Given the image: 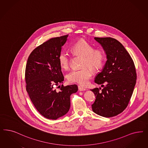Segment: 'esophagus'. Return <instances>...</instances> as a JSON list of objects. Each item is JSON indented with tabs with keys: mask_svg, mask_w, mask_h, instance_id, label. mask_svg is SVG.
I'll return each mask as SVG.
<instances>
[{
	"mask_svg": "<svg viewBox=\"0 0 148 148\" xmlns=\"http://www.w3.org/2000/svg\"><path fill=\"white\" fill-rule=\"evenodd\" d=\"M78 90L80 91L86 90V89L84 88H83V87H82L81 86H78Z\"/></svg>",
	"mask_w": 148,
	"mask_h": 148,
	"instance_id": "1",
	"label": "esophagus"
}]
</instances>
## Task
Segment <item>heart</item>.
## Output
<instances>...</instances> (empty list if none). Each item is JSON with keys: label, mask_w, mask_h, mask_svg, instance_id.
<instances>
[{"label": "heart", "mask_w": 148, "mask_h": 148, "mask_svg": "<svg viewBox=\"0 0 148 148\" xmlns=\"http://www.w3.org/2000/svg\"><path fill=\"white\" fill-rule=\"evenodd\" d=\"M71 50L73 54L83 56L82 66L85 67L70 72L67 76V79L71 83L86 86L92 75V71L88 67L94 70L100 68L105 61V52L100 49H95L92 44L84 39L73 43ZM58 61L62 68L67 69L70 64V54L65 51H62L58 56Z\"/></svg>", "instance_id": "heart-1"}]
</instances>
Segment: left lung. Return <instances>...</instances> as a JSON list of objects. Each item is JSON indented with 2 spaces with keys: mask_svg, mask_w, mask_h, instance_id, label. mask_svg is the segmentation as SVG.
<instances>
[{
  "mask_svg": "<svg viewBox=\"0 0 148 148\" xmlns=\"http://www.w3.org/2000/svg\"><path fill=\"white\" fill-rule=\"evenodd\" d=\"M94 38L103 47L107 59L95 82L106 85L101 86V88L91 90L96 96L91 107L96 114L110 118L123 112L129 104L136 83V68L129 53L117 40Z\"/></svg>",
  "mask_w": 148,
  "mask_h": 148,
  "instance_id": "obj_1",
  "label": "left lung"
}]
</instances>
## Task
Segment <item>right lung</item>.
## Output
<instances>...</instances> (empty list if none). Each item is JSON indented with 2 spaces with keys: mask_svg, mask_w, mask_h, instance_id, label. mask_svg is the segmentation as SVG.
<instances>
[{
  "mask_svg": "<svg viewBox=\"0 0 148 148\" xmlns=\"http://www.w3.org/2000/svg\"><path fill=\"white\" fill-rule=\"evenodd\" d=\"M68 35L51 38L34 49L26 65L27 91L36 109L48 119L66 114L70 108V96L78 90L76 84L62 85L59 91L54 88L64 80L58 56Z\"/></svg>",
  "mask_w": 148,
  "mask_h": 148,
  "instance_id": "1",
  "label": "right lung"
}]
</instances>
